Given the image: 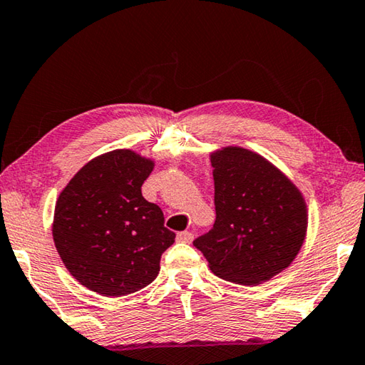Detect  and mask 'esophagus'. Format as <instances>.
Instances as JSON below:
<instances>
[{"mask_svg":"<svg viewBox=\"0 0 365 365\" xmlns=\"http://www.w3.org/2000/svg\"><path fill=\"white\" fill-rule=\"evenodd\" d=\"M194 239V234L189 232V231H182V232H178L176 235V240L178 242H182V244H190Z\"/></svg>","mask_w":365,"mask_h":365,"instance_id":"1","label":"esophagus"}]
</instances>
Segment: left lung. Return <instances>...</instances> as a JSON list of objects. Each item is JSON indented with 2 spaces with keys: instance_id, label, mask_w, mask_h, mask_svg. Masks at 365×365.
I'll list each match as a JSON object with an SVG mask.
<instances>
[{
  "instance_id": "left-lung-1",
  "label": "left lung",
  "mask_w": 365,
  "mask_h": 365,
  "mask_svg": "<svg viewBox=\"0 0 365 365\" xmlns=\"http://www.w3.org/2000/svg\"><path fill=\"white\" fill-rule=\"evenodd\" d=\"M216 221L194 240L210 269L242 285L266 282L282 272L302 248L308 210L284 173L242 147L212 155Z\"/></svg>"
}]
</instances>
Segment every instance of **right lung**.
<instances>
[{
	"label": "right lung",
	"mask_w": 365,
	"mask_h": 365,
	"mask_svg": "<svg viewBox=\"0 0 365 365\" xmlns=\"http://www.w3.org/2000/svg\"><path fill=\"white\" fill-rule=\"evenodd\" d=\"M153 162L118 149L88 162L56 202L53 237L68 272L102 297H123L158 276L175 232L140 186Z\"/></svg>",
	"instance_id": "right-lung-1"
}]
</instances>
